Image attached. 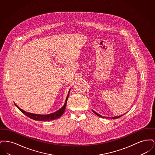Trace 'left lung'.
I'll use <instances>...</instances> for the list:
<instances>
[{"instance_id":"obj_1","label":"left lung","mask_w":155,"mask_h":155,"mask_svg":"<svg viewBox=\"0 0 155 155\" xmlns=\"http://www.w3.org/2000/svg\"><path fill=\"white\" fill-rule=\"evenodd\" d=\"M92 111H93L94 113H95L96 115H97V116H98L99 117H102V118H104V117L102 116H101V115H100L99 114H97V113H96V111H94L93 110H92ZM125 114H123V115H121V116H115V117H110V118H112V119H116V118H119V117H121V116H123V115H124ZM104 118H110V117H104Z\"/></svg>"}]
</instances>
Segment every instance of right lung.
I'll list each match as a JSON object with an SVG mask.
<instances>
[{
  "label": "right lung",
  "instance_id": "right-lung-1",
  "mask_svg": "<svg viewBox=\"0 0 155 155\" xmlns=\"http://www.w3.org/2000/svg\"><path fill=\"white\" fill-rule=\"evenodd\" d=\"M70 89L68 91V95L67 96L66 99L65 101V103L64 104V105L58 111L51 113V114H34V113H31L27 112L21 109H20L15 103V106L22 112L23 114H24L25 116H27V117H30V118H32L34 120H38V121H51L53 120H55L57 118H59L60 117H61L63 114L64 113L65 109H66V106L67 101V99L68 98V95L70 94Z\"/></svg>",
  "mask_w": 155,
  "mask_h": 155
}]
</instances>
